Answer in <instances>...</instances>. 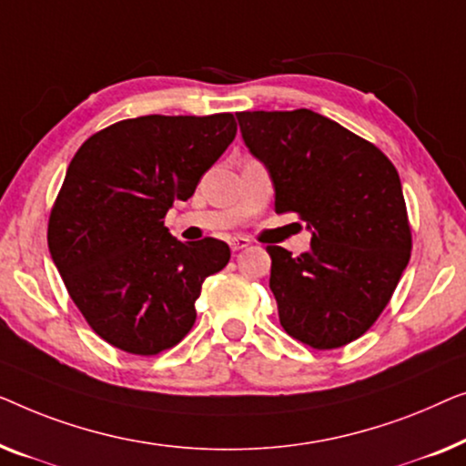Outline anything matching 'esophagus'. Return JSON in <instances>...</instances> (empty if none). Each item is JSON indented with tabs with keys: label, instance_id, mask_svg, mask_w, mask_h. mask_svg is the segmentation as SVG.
I'll return each mask as SVG.
<instances>
[{
	"label": "esophagus",
	"instance_id": "1",
	"mask_svg": "<svg viewBox=\"0 0 466 466\" xmlns=\"http://www.w3.org/2000/svg\"><path fill=\"white\" fill-rule=\"evenodd\" d=\"M248 245H251V240H248L247 236H234V238H230L232 251H240V248H245Z\"/></svg>",
	"mask_w": 466,
	"mask_h": 466
}]
</instances>
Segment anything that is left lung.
<instances>
[{
    "label": "left lung",
    "mask_w": 466,
    "mask_h": 466,
    "mask_svg": "<svg viewBox=\"0 0 466 466\" xmlns=\"http://www.w3.org/2000/svg\"><path fill=\"white\" fill-rule=\"evenodd\" d=\"M242 139L270 173L274 211L298 213L310 251L268 245L270 289L283 329L331 350L361 338L410 261L408 208L392 162L310 109L238 111Z\"/></svg>",
    "instance_id": "left-lung-1"
}]
</instances>
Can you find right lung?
I'll return each mask as SVG.
<instances>
[{
    "label": "right lung",
    "mask_w": 466,
    "mask_h": 466,
    "mask_svg": "<svg viewBox=\"0 0 466 466\" xmlns=\"http://www.w3.org/2000/svg\"><path fill=\"white\" fill-rule=\"evenodd\" d=\"M234 137L232 114L141 116L99 130L76 152L50 211L48 248L105 342L152 357L192 329L202 283L224 270L230 247L177 240L165 218Z\"/></svg>",
    "instance_id": "1"
}]
</instances>
